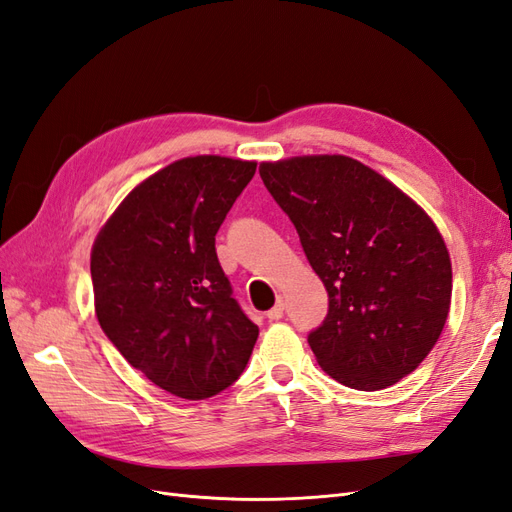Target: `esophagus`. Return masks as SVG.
I'll use <instances>...</instances> for the list:
<instances>
[{"label": "esophagus", "mask_w": 512, "mask_h": 512, "mask_svg": "<svg viewBox=\"0 0 512 512\" xmlns=\"http://www.w3.org/2000/svg\"><path fill=\"white\" fill-rule=\"evenodd\" d=\"M282 316H284V301L277 299V303L267 312V318L269 320H280Z\"/></svg>", "instance_id": "esophagus-1"}]
</instances>
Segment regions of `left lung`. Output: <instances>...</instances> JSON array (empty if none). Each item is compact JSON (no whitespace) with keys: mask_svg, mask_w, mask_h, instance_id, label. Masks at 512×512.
<instances>
[{"mask_svg":"<svg viewBox=\"0 0 512 512\" xmlns=\"http://www.w3.org/2000/svg\"><path fill=\"white\" fill-rule=\"evenodd\" d=\"M258 170L329 292L327 318L307 335L320 367L359 391L412 374L451 307V258L436 224L397 185L346 156Z\"/></svg>","mask_w":512,"mask_h":512,"instance_id":"8db88e82","label":"left lung"}]
</instances>
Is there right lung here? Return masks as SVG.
Returning a JSON list of instances; mask_svg holds the SVG:
<instances>
[{
  "label": "right lung",
  "instance_id": "obj_1",
  "mask_svg": "<svg viewBox=\"0 0 512 512\" xmlns=\"http://www.w3.org/2000/svg\"><path fill=\"white\" fill-rule=\"evenodd\" d=\"M256 162L183 158L145 179L91 250L96 316L134 369L170 395L207 399L250 361L258 327L224 275L215 235Z\"/></svg>",
  "mask_w": 512,
  "mask_h": 512
}]
</instances>
